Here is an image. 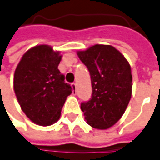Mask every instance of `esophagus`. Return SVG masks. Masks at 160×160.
Masks as SVG:
<instances>
[{
	"instance_id": "34e87169",
	"label": "esophagus",
	"mask_w": 160,
	"mask_h": 160,
	"mask_svg": "<svg viewBox=\"0 0 160 160\" xmlns=\"http://www.w3.org/2000/svg\"><path fill=\"white\" fill-rule=\"evenodd\" d=\"M71 86L73 89V94H76L77 93V84H76V83H72Z\"/></svg>"
}]
</instances>
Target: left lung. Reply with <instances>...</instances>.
<instances>
[{
	"instance_id": "left-lung-1",
	"label": "left lung",
	"mask_w": 160,
	"mask_h": 160,
	"mask_svg": "<svg viewBox=\"0 0 160 160\" xmlns=\"http://www.w3.org/2000/svg\"><path fill=\"white\" fill-rule=\"evenodd\" d=\"M77 55L89 70L92 88L90 101L81 103L84 119L93 128L108 129L121 118L130 102L131 67L111 45L95 44Z\"/></svg>"
}]
</instances>
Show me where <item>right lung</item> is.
Returning a JSON list of instances; mask_svg holds the SVG:
<instances>
[{
	"mask_svg": "<svg viewBox=\"0 0 160 160\" xmlns=\"http://www.w3.org/2000/svg\"><path fill=\"white\" fill-rule=\"evenodd\" d=\"M59 52L42 44L23 55L14 74V91L21 109L39 126H51L59 119L70 84L58 70Z\"/></svg>",
	"mask_w": 160,
	"mask_h": 160,
	"instance_id": "obj_1",
	"label": "right lung"
}]
</instances>
